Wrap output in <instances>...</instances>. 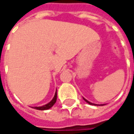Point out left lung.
Returning a JSON list of instances; mask_svg holds the SVG:
<instances>
[{
  "mask_svg": "<svg viewBox=\"0 0 134 134\" xmlns=\"http://www.w3.org/2000/svg\"><path fill=\"white\" fill-rule=\"evenodd\" d=\"M83 99H84V100H85V101H86V102L87 103H89L90 105H96V104H92V103H91V102H90L89 101H87L86 99H85V98H83Z\"/></svg>",
  "mask_w": 134,
  "mask_h": 134,
  "instance_id": "8db88e82",
  "label": "left lung"
}]
</instances>
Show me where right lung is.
<instances>
[{
    "label": "right lung",
    "mask_w": 134,
    "mask_h": 134,
    "mask_svg": "<svg viewBox=\"0 0 134 134\" xmlns=\"http://www.w3.org/2000/svg\"><path fill=\"white\" fill-rule=\"evenodd\" d=\"M56 100H57V91H56V92H55V95H54V96L53 99L51 100L49 103L46 104L45 105H43V106L34 107V108H35V109H37V110H42H42H47V109H49V108H51V107L53 106V105L55 104Z\"/></svg>",
    "instance_id": "1"
}]
</instances>
